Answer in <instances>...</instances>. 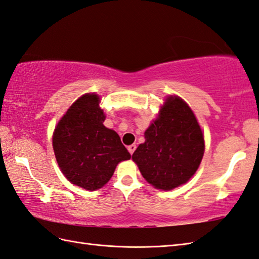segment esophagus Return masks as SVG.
Instances as JSON below:
<instances>
[{
    "label": "esophagus",
    "mask_w": 259,
    "mask_h": 259,
    "mask_svg": "<svg viewBox=\"0 0 259 259\" xmlns=\"http://www.w3.org/2000/svg\"><path fill=\"white\" fill-rule=\"evenodd\" d=\"M136 148H137V146H136V145H130V146H128V150H129V152L131 153V155H133V153L135 152Z\"/></svg>",
    "instance_id": "1"
}]
</instances>
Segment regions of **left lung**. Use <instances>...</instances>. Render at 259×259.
I'll list each match as a JSON object with an SVG mask.
<instances>
[{"label": "left lung", "instance_id": "left-lung-1", "mask_svg": "<svg viewBox=\"0 0 259 259\" xmlns=\"http://www.w3.org/2000/svg\"><path fill=\"white\" fill-rule=\"evenodd\" d=\"M146 141L133 155L148 183L162 190L186 184L198 169L205 150L202 131L183 99L169 97L146 130Z\"/></svg>", "mask_w": 259, "mask_h": 259}]
</instances>
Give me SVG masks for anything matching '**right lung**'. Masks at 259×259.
Instances as JSON below:
<instances>
[{"label":"right lung","instance_id":"right-lung-1","mask_svg":"<svg viewBox=\"0 0 259 259\" xmlns=\"http://www.w3.org/2000/svg\"><path fill=\"white\" fill-rule=\"evenodd\" d=\"M97 95L79 98L59 121L53 150L67 179L87 190H97L112 177L120 161L131 155L115 131L103 125L106 115Z\"/></svg>","mask_w":259,"mask_h":259}]
</instances>
